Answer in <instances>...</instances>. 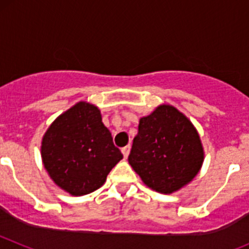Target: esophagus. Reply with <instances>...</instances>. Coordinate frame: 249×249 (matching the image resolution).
<instances>
[{
    "label": "esophagus",
    "instance_id": "obj_1",
    "mask_svg": "<svg viewBox=\"0 0 249 249\" xmlns=\"http://www.w3.org/2000/svg\"><path fill=\"white\" fill-rule=\"evenodd\" d=\"M121 151H122V155H123V157H124V158H127V157H128V155H129V151H131V146H126V147H123V148L121 149Z\"/></svg>",
    "mask_w": 249,
    "mask_h": 249
}]
</instances>
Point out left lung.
I'll list each match as a JSON object with an SVG mask.
<instances>
[{"mask_svg": "<svg viewBox=\"0 0 249 249\" xmlns=\"http://www.w3.org/2000/svg\"><path fill=\"white\" fill-rule=\"evenodd\" d=\"M203 160L198 132L176 107L160 105L140 118L128 162L151 190L177 192L198 175Z\"/></svg>", "mask_w": 249, "mask_h": 249, "instance_id": "left-lung-1", "label": "left lung"}]
</instances>
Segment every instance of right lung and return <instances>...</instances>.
Returning <instances> with one entry per match:
<instances>
[{"mask_svg":"<svg viewBox=\"0 0 249 249\" xmlns=\"http://www.w3.org/2000/svg\"><path fill=\"white\" fill-rule=\"evenodd\" d=\"M41 157L51 179L72 196L98 190L123 158L97 106L81 101L59 114L43 135Z\"/></svg>","mask_w":249,"mask_h":249,"instance_id":"add662e5","label":"right lung"}]
</instances>
